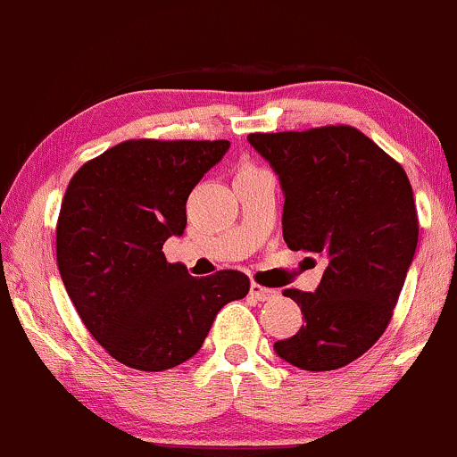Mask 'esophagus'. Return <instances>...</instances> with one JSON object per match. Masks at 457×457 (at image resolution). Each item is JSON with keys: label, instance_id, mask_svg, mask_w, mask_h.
<instances>
[{"label": "esophagus", "instance_id": "esophagus-1", "mask_svg": "<svg viewBox=\"0 0 457 457\" xmlns=\"http://www.w3.org/2000/svg\"><path fill=\"white\" fill-rule=\"evenodd\" d=\"M250 295L254 299H259V302H270V299H276L278 297V291H273V288L261 287V284L252 282L250 284Z\"/></svg>", "mask_w": 457, "mask_h": 457}]
</instances>
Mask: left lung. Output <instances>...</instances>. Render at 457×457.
<instances>
[{
	"mask_svg": "<svg viewBox=\"0 0 457 457\" xmlns=\"http://www.w3.org/2000/svg\"><path fill=\"white\" fill-rule=\"evenodd\" d=\"M248 141L280 179L287 245L327 262L314 293L284 291L305 323L273 351L310 372L345 368L387 329L415 256L420 222L409 177L351 126L254 132Z\"/></svg>",
	"mask_w": 457,
	"mask_h": 457,
	"instance_id": "1",
	"label": "left lung"
}]
</instances>
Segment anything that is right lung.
<instances>
[{
	"instance_id": "1",
	"label": "right lung",
	"mask_w": 457,
	"mask_h": 457,
	"mask_svg": "<svg viewBox=\"0 0 457 457\" xmlns=\"http://www.w3.org/2000/svg\"><path fill=\"white\" fill-rule=\"evenodd\" d=\"M228 141L138 138L106 149L70 179L57 220V267L89 334L123 366L162 372L195 357L213 319L250 291L224 270L192 278L166 261L192 187Z\"/></svg>"
}]
</instances>
